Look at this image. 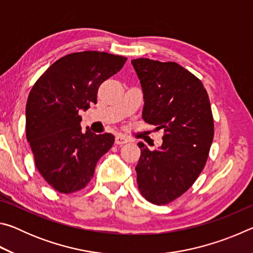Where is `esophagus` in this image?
<instances>
[{
    "label": "esophagus",
    "mask_w": 253,
    "mask_h": 253,
    "mask_svg": "<svg viewBox=\"0 0 253 253\" xmlns=\"http://www.w3.org/2000/svg\"><path fill=\"white\" fill-rule=\"evenodd\" d=\"M128 140H129V139H128L127 137H125L124 135H117L116 138H115V144L124 145V144L128 143Z\"/></svg>",
    "instance_id": "esophagus-1"
}]
</instances>
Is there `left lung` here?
I'll return each mask as SVG.
<instances>
[{"instance_id":"obj_1","label":"left lung","mask_w":253,"mask_h":253,"mask_svg":"<svg viewBox=\"0 0 253 253\" xmlns=\"http://www.w3.org/2000/svg\"><path fill=\"white\" fill-rule=\"evenodd\" d=\"M144 95L143 119L164 131L162 146L138 144V190L148 202L165 205L190 188L208 161L214 123L199 78L176 62L131 60Z\"/></svg>"}]
</instances>
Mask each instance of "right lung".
Returning a JSON list of instances; mask_svg holds the SVG:
<instances>
[{
    "label": "right lung",
    "mask_w": 253,
    "mask_h": 253,
    "mask_svg": "<svg viewBox=\"0 0 253 253\" xmlns=\"http://www.w3.org/2000/svg\"><path fill=\"white\" fill-rule=\"evenodd\" d=\"M127 58L99 51L67 54L44 71L29 93L27 139L46 183L60 193H74L90 182L114 135H96L80 126V110L97 102L99 85L122 69Z\"/></svg>",
    "instance_id": "obj_1"
}]
</instances>
